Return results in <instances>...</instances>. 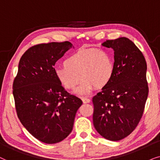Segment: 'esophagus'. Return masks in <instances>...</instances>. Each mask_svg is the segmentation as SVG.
I'll return each mask as SVG.
<instances>
[{
  "instance_id": "esophagus-1",
  "label": "esophagus",
  "mask_w": 160,
  "mask_h": 160,
  "mask_svg": "<svg viewBox=\"0 0 160 160\" xmlns=\"http://www.w3.org/2000/svg\"><path fill=\"white\" fill-rule=\"evenodd\" d=\"M82 99V102H83V103H89V102H90V99H88V98H87V97H82L81 98Z\"/></svg>"
}]
</instances>
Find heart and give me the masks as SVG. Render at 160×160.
Instances as JSON below:
<instances>
[{
	"mask_svg": "<svg viewBox=\"0 0 160 160\" xmlns=\"http://www.w3.org/2000/svg\"><path fill=\"white\" fill-rule=\"evenodd\" d=\"M113 59L107 51L97 48L82 49L68 55L63 66L56 67L54 74L61 86L72 91L80 78L77 88L78 95H88L94 89L102 88L111 81L114 75Z\"/></svg>",
	"mask_w": 160,
	"mask_h": 160,
	"instance_id": "b5f03b06",
	"label": "heart"
}]
</instances>
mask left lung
<instances>
[{
	"label": "left lung",
	"instance_id": "obj_1",
	"mask_svg": "<svg viewBox=\"0 0 160 160\" xmlns=\"http://www.w3.org/2000/svg\"><path fill=\"white\" fill-rule=\"evenodd\" d=\"M102 44L113 49L115 72L109 84L93 97V123L100 135L118 141L132 132L143 113L148 94L147 64L141 51L128 38Z\"/></svg>",
	"mask_w": 160,
	"mask_h": 160
}]
</instances>
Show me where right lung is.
<instances>
[{
  "mask_svg": "<svg viewBox=\"0 0 160 160\" xmlns=\"http://www.w3.org/2000/svg\"><path fill=\"white\" fill-rule=\"evenodd\" d=\"M72 47L69 42L37 44L25 51L19 62L13 82L17 114L25 128L44 143H57L71 133L82 104L54 74L56 61Z\"/></svg>",
  "mask_w": 160,
  "mask_h": 160,
  "instance_id": "add662e5",
  "label": "right lung"
}]
</instances>
